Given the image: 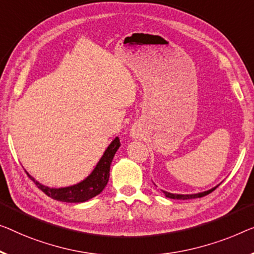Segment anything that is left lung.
Here are the masks:
<instances>
[{
    "instance_id": "left-lung-1",
    "label": "left lung",
    "mask_w": 254,
    "mask_h": 254,
    "mask_svg": "<svg viewBox=\"0 0 254 254\" xmlns=\"http://www.w3.org/2000/svg\"><path fill=\"white\" fill-rule=\"evenodd\" d=\"M218 187V186H217ZM212 188L210 190H206V191H203V192H197V194H190V195H183V194H172V192H168V191H164V195L166 196L168 198H173V199H190V198H198V197H203V196H205L207 194H210L214 190L215 188Z\"/></svg>"
}]
</instances>
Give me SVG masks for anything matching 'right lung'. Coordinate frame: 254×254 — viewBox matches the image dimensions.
Segmentation results:
<instances>
[{
    "label": "right lung",
    "instance_id": "add662e5",
    "mask_svg": "<svg viewBox=\"0 0 254 254\" xmlns=\"http://www.w3.org/2000/svg\"><path fill=\"white\" fill-rule=\"evenodd\" d=\"M121 142L119 137H116L111 145L107 147L105 150L103 157L98 162L96 168L91 175L85 178L84 180L81 181L73 186L65 187V188H50L47 186L41 185L39 181H36L32 176L28 177L32 179L37 187L42 190L45 195L49 197L54 198L56 200H60V202L66 203H82L85 200H89L90 198L94 197L98 194H100L104 190L106 185L108 183L109 179V170H111V164L114 155L120 148Z\"/></svg>",
    "mask_w": 254,
    "mask_h": 254
}]
</instances>
